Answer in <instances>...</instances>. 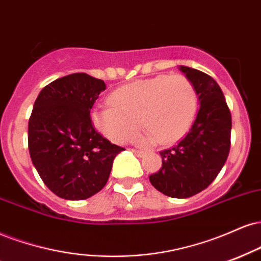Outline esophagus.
Here are the masks:
<instances>
[{
	"instance_id": "1",
	"label": "esophagus",
	"mask_w": 261,
	"mask_h": 261,
	"mask_svg": "<svg viewBox=\"0 0 261 261\" xmlns=\"http://www.w3.org/2000/svg\"><path fill=\"white\" fill-rule=\"evenodd\" d=\"M131 150V152H133L134 153V154L135 155H137V156H143L144 155V152H143V150H139V149H130Z\"/></svg>"
}]
</instances>
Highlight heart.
<instances>
[{
	"mask_svg": "<svg viewBox=\"0 0 261 261\" xmlns=\"http://www.w3.org/2000/svg\"><path fill=\"white\" fill-rule=\"evenodd\" d=\"M109 102L91 113L93 126L107 139L115 143L130 142L140 124L144 130L139 137L141 142L171 144L192 124L197 96L185 75H156L118 87Z\"/></svg>",
	"mask_w": 261,
	"mask_h": 261,
	"instance_id": "obj_1",
	"label": "heart"
}]
</instances>
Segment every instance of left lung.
Wrapping results in <instances>:
<instances>
[{"mask_svg":"<svg viewBox=\"0 0 261 261\" xmlns=\"http://www.w3.org/2000/svg\"><path fill=\"white\" fill-rule=\"evenodd\" d=\"M198 95L199 109L190 133L176 146L162 150V166L149 176L159 192L188 198L215 180L231 147V112L216 81L197 69L180 68Z\"/></svg>","mask_w":261,"mask_h":261,"instance_id":"left-lung-1","label":"left lung"}]
</instances>
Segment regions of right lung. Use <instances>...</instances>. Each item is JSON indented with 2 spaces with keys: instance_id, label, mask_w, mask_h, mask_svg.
<instances>
[{
  "instance_id": "right-lung-1",
  "label": "right lung",
  "mask_w": 261,
  "mask_h": 261,
  "mask_svg": "<svg viewBox=\"0 0 261 261\" xmlns=\"http://www.w3.org/2000/svg\"><path fill=\"white\" fill-rule=\"evenodd\" d=\"M106 90L103 80L85 73L59 77L41 90L28 126V143L41 180L69 200L92 197L106 186L122 147L102 136L91 108Z\"/></svg>"
}]
</instances>
